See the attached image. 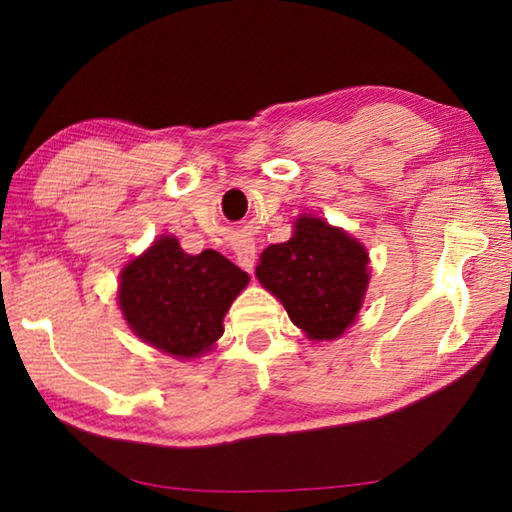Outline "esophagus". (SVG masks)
<instances>
[{"label":"esophagus","instance_id":"obj_1","mask_svg":"<svg viewBox=\"0 0 512 512\" xmlns=\"http://www.w3.org/2000/svg\"><path fill=\"white\" fill-rule=\"evenodd\" d=\"M233 249H236V261H238L242 270H247L249 274L254 272V267H256V245H254V240H240Z\"/></svg>","mask_w":512,"mask_h":512}]
</instances>
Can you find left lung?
I'll return each mask as SVG.
<instances>
[{
    "instance_id": "1",
    "label": "left lung",
    "mask_w": 512,
    "mask_h": 512,
    "mask_svg": "<svg viewBox=\"0 0 512 512\" xmlns=\"http://www.w3.org/2000/svg\"><path fill=\"white\" fill-rule=\"evenodd\" d=\"M256 276L308 338L335 340L363 306L370 254L347 231L301 215L288 242L263 251Z\"/></svg>"
}]
</instances>
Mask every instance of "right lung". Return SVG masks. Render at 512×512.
<instances>
[{
	"mask_svg": "<svg viewBox=\"0 0 512 512\" xmlns=\"http://www.w3.org/2000/svg\"><path fill=\"white\" fill-rule=\"evenodd\" d=\"M249 274L206 249L192 256L174 236H161L120 272L117 304L142 342L177 358L211 351L222 320Z\"/></svg>",
	"mask_w": 512,
	"mask_h": 512,
	"instance_id": "right-lung-1",
	"label": "right lung"
}]
</instances>
